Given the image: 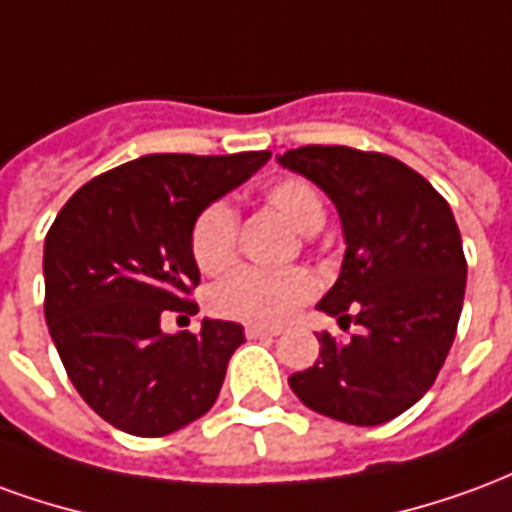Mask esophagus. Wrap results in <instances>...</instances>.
Wrapping results in <instances>:
<instances>
[{
  "label": "esophagus",
  "instance_id": "esophagus-1",
  "mask_svg": "<svg viewBox=\"0 0 512 512\" xmlns=\"http://www.w3.org/2000/svg\"><path fill=\"white\" fill-rule=\"evenodd\" d=\"M244 332L249 340H260V337H277L279 329H268V326H246Z\"/></svg>",
  "mask_w": 512,
  "mask_h": 512
}]
</instances>
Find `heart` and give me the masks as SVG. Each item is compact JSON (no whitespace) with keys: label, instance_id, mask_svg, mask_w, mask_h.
I'll return each instance as SVG.
<instances>
[{"label":"heart","instance_id":"obj_1","mask_svg":"<svg viewBox=\"0 0 512 512\" xmlns=\"http://www.w3.org/2000/svg\"><path fill=\"white\" fill-rule=\"evenodd\" d=\"M263 202L282 216L296 233H318L326 219L321 194L301 178H279L263 191ZM189 249L202 274L216 277L238 257V213L230 202H208L191 224ZM318 282L304 268H238L208 290V307L222 318L252 326H277L288 321L304 301H310Z\"/></svg>","mask_w":512,"mask_h":512}]
</instances>
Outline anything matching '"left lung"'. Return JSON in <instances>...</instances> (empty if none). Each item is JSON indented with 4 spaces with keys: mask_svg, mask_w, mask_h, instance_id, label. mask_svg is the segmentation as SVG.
I'll use <instances>...</instances> for the list:
<instances>
[{
    "mask_svg": "<svg viewBox=\"0 0 512 512\" xmlns=\"http://www.w3.org/2000/svg\"><path fill=\"white\" fill-rule=\"evenodd\" d=\"M321 186L340 213L345 257L318 304L359 332L318 334L321 356L290 389L323 417L381 425L417 403L450 354L466 290V257L450 205L419 172L384 153L307 145L279 156Z\"/></svg>",
    "mask_w": 512,
    "mask_h": 512,
    "instance_id": "8db88e82",
    "label": "left lung"
}]
</instances>
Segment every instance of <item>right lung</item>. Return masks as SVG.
Returning <instances> with one entry per match:
<instances>
[{"label": "right lung", "mask_w": 512, "mask_h": 512, "mask_svg": "<svg viewBox=\"0 0 512 512\" xmlns=\"http://www.w3.org/2000/svg\"><path fill=\"white\" fill-rule=\"evenodd\" d=\"M268 158L153 153L84 183L57 213L43 246L49 334L76 392L117 430L156 439L216 403L244 329L205 318L197 334H164L161 321L197 312V213Z\"/></svg>", "instance_id": "1"}]
</instances>
